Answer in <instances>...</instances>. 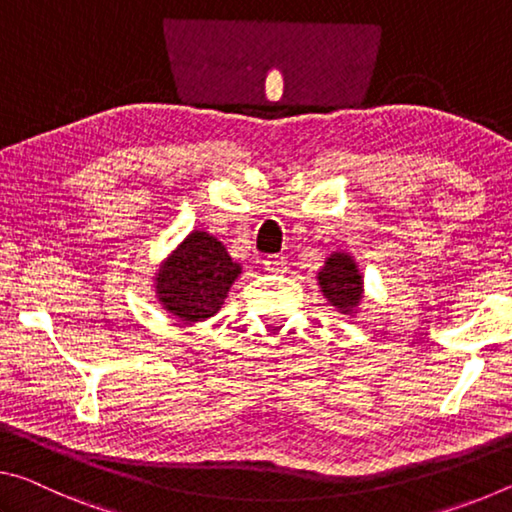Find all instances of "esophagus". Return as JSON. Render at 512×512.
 Listing matches in <instances>:
<instances>
[{"label": "esophagus", "mask_w": 512, "mask_h": 512, "mask_svg": "<svg viewBox=\"0 0 512 512\" xmlns=\"http://www.w3.org/2000/svg\"><path fill=\"white\" fill-rule=\"evenodd\" d=\"M263 267H265L267 272H272V274H283V272H286V258L279 256V254L265 256Z\"/></svg>", "instance_id": "34e87169"}]
</instances>
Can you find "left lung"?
Listing matches in <instances>:
<instances>
[{
	"instance_id": "left-lung-1",
	"label": "left lung",
	"mask_w": 512,
	"mask_h": 512,
	"mask_svg": "<svg viewBox=\"0 0 512 512\" xmlns=\"http://www.w3.org/2000/svg\"><path fill=\"white\" fill-rule=\"evenodd\" d=\"M317 279H320L324 297L340 313H351L363 299V276L358 274L356 263L347 254H331Z\"/></svg>"
}]
</instances>
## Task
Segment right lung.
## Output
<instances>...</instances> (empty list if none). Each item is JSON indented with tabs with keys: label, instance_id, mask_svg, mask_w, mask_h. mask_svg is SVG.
Instances as JSON below:
<instances>
[{
	"label": "right lung",
	"instance_id": "1",
	"mask_svg": "<svg viewBox=\"0 0 512 512\" xmlns=\"http://www.w3.org/2000/svg\"><path fill=\"white\" fill-rule=\"evenodd\" d=\"M240 265L206 231H192L156 276V297L181 322H199L220 311Z\"/></svg>",
	"mask_w": 512,
	"mask_h": 512
}]
</instances>
